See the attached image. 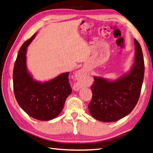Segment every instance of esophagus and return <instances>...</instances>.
<instances>
[{"label": "esophagus", "mask_w": 153, "mask_h": 153, "mask_svg": "<svg viewBox=\"0 0 153 153\" xmlns=\"http://www.w3.org/2000/svg\"><path fill=\"white\" fill-rule=\"evenodd\" d=\"M82 73H83V72L82 71H79V72H78V74H82ZM81 88H82V85H81L79 82H76L75 85H74V90H79Z\"/></svg>", "instance_id": "34e87169"}]
</instances>
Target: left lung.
<instances>
[{
  "mask_svg": "<svg viewBox=\"0 0 153 153\" xmlns=\"http://www.w3.org/2000/svg\"><path fill=\"white\" fill-rule=\"evenodd\" d=\"M135 61L129 73L115 80L94 76L90 114L102 122H114L129 114L137 104L144 79L141 47L135 39Z\"/></svg>",
  "mask_w": 153,
  "mask_h": 153,
  "instance_id": "obj_1",
  "label": "left lung"
}]
</instances>
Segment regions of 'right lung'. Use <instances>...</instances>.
Instances as JSON below:
<instances>
[{"label":"right lung","mask_w":153,"mask_h":153,"mask_svg":"<svg viewBox=\"0 0 153 153\" xmlns=\"http://www.w3.org/2000/svg\"><path fill=\"white\" fill-rule=\"evenodd\" d=\"M34 33L20 49L13 71L15 98L21 108L34 119L49 121L61 113L72 88L65 73L49 81L41 82L33 79L26 65L27 48L36 37Z\"/></svg>","instance_id":"obj_1"}]
</instances>
